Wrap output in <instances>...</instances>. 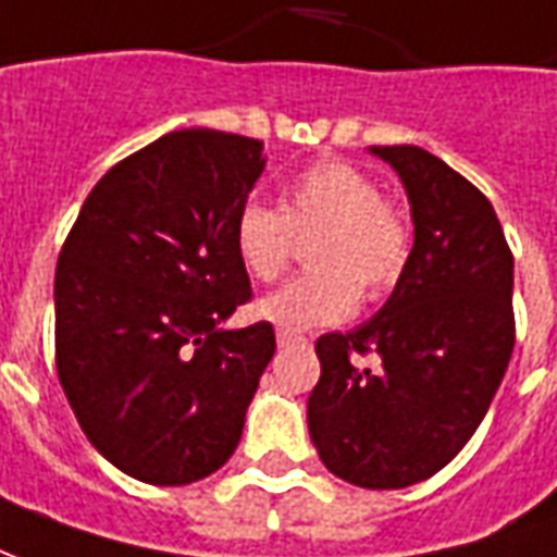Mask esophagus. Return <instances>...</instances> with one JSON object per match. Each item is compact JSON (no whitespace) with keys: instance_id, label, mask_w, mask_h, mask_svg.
Returning <instances> with one entry per match:
<instances>
[{"instance_id":"obj_1","label":"esophagus","mask_w":557,"mask_h":557,"mask_svg":"<svg viewBox=\"0 0 557 557\" xmlns=\"http://www.w3.org/2000/svg\"><path fill=\"white\" fill-rule=\"evenodd\" d=\"M275 339H278V348H290V345H306L309 339L302 336V333H290V330H278L275 333Z\"/></svg>"}]
</instances>
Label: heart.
<instances>
[{"instance_id":"1","label":"heart","mask_w":557,"mask_h":557,"mask_svg":"<svg viewBox=\"0 0 557 557\" xmlns=\"http://www.w3.org/2000/svg\"><path fill=\"white\" fill-rule=\"evenodd\" d=\"M312 272L257 302V315L282 330L339 324L363 297L385 294L412 251V227L400 206L382 199L379 184L343 160L302 169L285 187L282 209L245 202L233 224V248L255 282H275L309 242Z\"/></svg>"}]
</instances>
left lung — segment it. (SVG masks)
I'll return each mask as SVG.
<instances>
[{
  "instance_id": "left-lung-1",
  "label": "left lung",
  "mask_w": 557,
  "mask_h": 557,
  "mask_svg": "<svg viewBox=\"0 0 557 557\" xmlns=\"http://www.w3.org/2000/svg\"><path fill=\"white\" fill-rule=\"evenodd\" d=\"M370 151L400 175L416 245L370 321L315 343L309 436L333 476L406 488L467 446L504 382L516 345L512 251L485 194L440 157L416 145Z\"/></svg>"
}]
</instances>
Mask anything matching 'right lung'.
<instances>
[{
    "mask_svg": "<svg viewBox=\"0 0 557 557\" xmlns=\"http://www.w3.org/2000/svg\"><path fill=\"white\" fill-rule=\"evenodd\" d=\"M263 141L178 129L111 166L57 260V375L126 476L190 485L230 461L275 355L270 321L224 330L251 282L233 224Z\"/></svg>",
    "mask_w": 557,
    "mask_h": 557,
    "instance_id": "1",
    "label": "right lung"
}]
</instances>
